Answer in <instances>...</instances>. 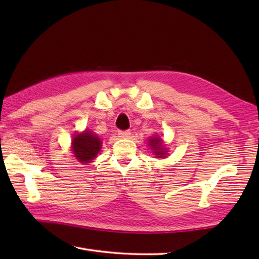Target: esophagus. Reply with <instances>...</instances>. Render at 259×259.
Returning a JSON list of instances; mask_svg holds the SVG:
<instances>
[{
    "label": "esophagus",
    "instance_id": "obj_1",
    "mask_svg": "<svg viewBox=\"0 0 259 259\" xmlns=\"http://www.w3.org/2000/svg\"><path fill=\"white\" fill-rule=\"evenodd\" d=\"M118 135L120 138H129L131 135V131L130 130H120V131H118Z\"/></svg>",
    "mask_w": 259,
    "mask_h": 259
}]
</instances>
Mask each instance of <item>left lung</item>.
<instances>
[{
    "instance_id": "8db88e82",
    "label": "left lung",
    "mask_w": 259,
    "mask_h": 259,
    "mask_svg": "<svg viewBox=\"0 0 259 259\" xmlns=\"http://www.w3.org/2000/svg\"><path fill=\"white\" fill-rule=\"evenodd\" d=\"M151 149L153 150V152L156 153V156L158 158H162L166 156V151L163 150V147H162V140L160 138H156V137H153V138L150 139L149 141Z\"/></svg>"
}]
</instances>
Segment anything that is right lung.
<instances>
[{
    "label": "right lung",
    "mask_w": 259,
    "mask_h": 259,
    "mask_svg": "<svg viewBox=\"0 0 259 259\" xmlns=\"http://www.w3.org/2000/svg\"><path fill=\"white\" fill-rule=\"evenodd\" d=\"M101 140L90 131H84L83 134L75 135L72 140V151L74 157L83 164L90 162L96 158L100 151Z\"/></svg>",
    "instance_id": "1"
}]
</instances>
